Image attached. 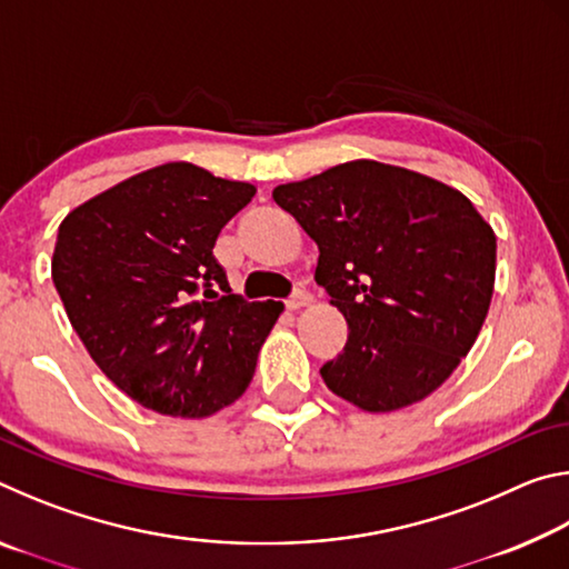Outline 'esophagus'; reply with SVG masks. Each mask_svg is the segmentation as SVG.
Instances as JSON below:
<instances>
[{
	"mask_svg": "<svg viewBox=\"0 0 569 569\" xmlns=\"http://www.w3.org/2000/svg\"><path fill=\"white\" fill-rule=\"evenodd\" d=\"M306 303H311V293L303 291V288H296V291L286 298L288 308H301Z\"/></svg>",
	"mask_w": 569,
	"mask_h": 569,
	"instance_id": "esophagus-1",
	"label": "esophagus"
}]
</instances>
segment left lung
Here are the masks:
<instances>
[{
	"label": "left lung",
	"mask_w": 569,
	"mask_h": 569,
	"mask_svg": "<svg viewBox=\"0 0 569 569\" xmlns=\"http://www.w3.org/2000/svg\"><path fill=\"white\" fill-rule=\"evenodd\" d=\"M319 246L316 283L349 323L321 377L371 413L417 403L475 346L495 291L497 238L435 178L353 160L273 190Z\"/></svg>",
	"instance_id": "1"
}]
</instances>
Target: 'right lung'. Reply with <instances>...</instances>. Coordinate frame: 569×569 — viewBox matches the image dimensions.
I'll return each mask as SVG.
<instances>
[{
    "instance_id": "add662e5",
    "label": "right lung",
    "mask_w": 569,
    "mask_h": 569,
    "mask_svg": "<svg viewBox=\"0 0 569 569\" xmlns=\"http://www.w3.org/2000/svg\"><path fill=\"white\" fill-rule=\"evenodd\" d=\"M256 188L190 162L140 172L62 220L52 281L114 387L168 417L243 397L283 303L230 291L213 248Z\"/></svg>"
}]
</instances>
